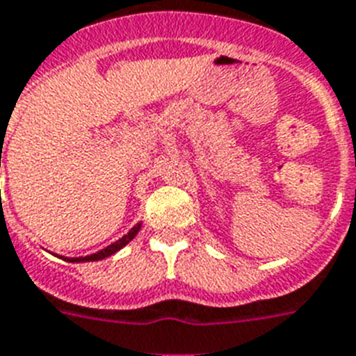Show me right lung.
Instances as JSON below:
<instances>
[{"label":"right lung","mask_w":356,"mask_h":356,"mask_svg":"<svg viewBox=\"0 0 356 356\" xmlns=\"http://www.w3.org/2000/svg\"><path fill=\"white\" fill-rule=\"evenodd\" d=\"M141 224L143 222H137L136 226H134L130 232H128L127 235H122L119 241H115V243H112L110 246L103 248V250H99L97 253H92V255H86V257H65V261L68 262H90V261H103V259H106V257L113 255L115 252H119L121 248L127 246L130 241H132L134 237H136L137 234H139V229H141Z\"/></svg>","instance_id":"obj_1"}]
</instances>
